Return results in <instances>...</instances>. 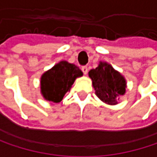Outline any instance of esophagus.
I'll return each instance as SVG.
<instances>
[{
    "instance_id": "esophagus-1",
    "label": "esophagus",
    "mask_w": 157,
    "mask_h": 157,
    "mask_svg": "<svg viewBox=\"0 0 157 157\" xmlns=\"http://www.w3.org/2000/svg\"><path fill=\"white\" fill-rule=\"evenodd\" d=\"M82 71L83 75H86L87 73H88V68H87V66H82Z\"/></svg>"
}]
</instances>
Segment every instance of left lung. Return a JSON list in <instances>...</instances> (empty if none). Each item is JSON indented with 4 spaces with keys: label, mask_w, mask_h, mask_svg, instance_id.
<instances>
[{
    "label": "left lung",
    "mask_w": 157,
    "mask_h": 157,
    "mask_svg": "<svg viewBox=\"0 0 157 157\" xmlns=\"http://www.w3.org/2000/svg\"><path fill=\"white\" fill-rule=\"evenodd\" d=\"M92 79L93 86L96 96L104 103L115 105L120 95H124L126 91V80L106 62H99L95 69L88 73Z\"/></svg>",
    "instance_id": "1"
}]
</instances>
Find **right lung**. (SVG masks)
I'll list each match as a JSON object with an SVG mask.
<instances>
[{
    "label": "right lung",
    "mask_w": 157,
    "mask_h": 157,
    "mask_svg": "<svg viewBox=\"0 0 157 157\" xmlns=\"http://www.w3.org/2000/svg\"><path fill=\"white\" fill-rule=\"evenodd\" d=\"M82 72L74 63L61 61L41 76V94L49 102L59 103Z\"/></svg>",
    "instance_id": "add662e5"
}]
</instances>
